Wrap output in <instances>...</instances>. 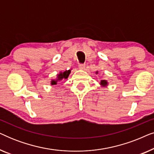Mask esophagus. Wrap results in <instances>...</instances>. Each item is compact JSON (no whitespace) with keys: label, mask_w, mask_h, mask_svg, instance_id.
<instances>
[{"label":"esophagus","mask_w":154,"mask_h":154,"mask_svg":"<svg viewBox=\"0 0 154 154\" xmlns=\"http://www.w3.org/2000/svg\"><path fill=\"white\" fill-rule=\"evenodd\" d=\"M79 69H81V70H84V69H85V64H80L79 65Z\"/></svg>","instance_id":"34e87169"}]
</instances>
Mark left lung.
Masks as SVG:
<instances>
[{"label":"left lung","mask_w":154,"mask_h":154,"mask_svg":"<svg viewBox=\"0 0 154 154\" xmlns=\"http://www.w3.org/2000/svg\"><path fill=\"white\" fill-rule=\"evenodd\" d=\"M96 73H98V71H97ZM100 84L102 87H106V86L109 85V82L107 81L106 80H102Z\"/></svg>","instance_id":"1"}]
</instances>
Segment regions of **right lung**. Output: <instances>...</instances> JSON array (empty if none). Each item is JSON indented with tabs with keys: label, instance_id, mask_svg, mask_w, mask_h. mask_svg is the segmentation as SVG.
<instances>
[{
	"label": "right lung",
	"instance_id": "add662e5",
	"mask_svg": "<svg viewBox=\"0 0 154 154\" xmlns=\"http://www.w3.org/2000/svg\"><path fill=\"white\" fill-rule=\"evenodd\" d=\"M71 69L69 70H66L64 71H60V73L57 74V77L54 79H52V81H50V85H57L59 81H62V80H66L68 79V77L69 74L71 73Z\"/></svg>",
	"mask_w": 154,
	"mask_h": 154
}]
</instances>
